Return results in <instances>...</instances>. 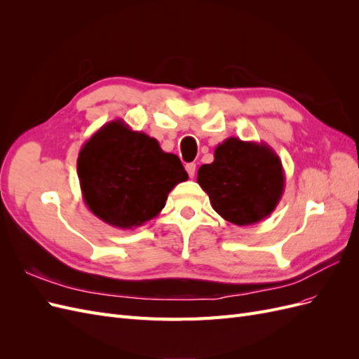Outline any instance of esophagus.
<instances>
[{"label": "esophagus", "mask_w": 359, "mask_h": 359, "mask_svg": "<svg viewBox=\"0 0 359 359\" xmlns=\"http://www.w3.org/2000/svg\"><path fill=\"white\" fill-rule=\"evenodd\" d=\"M186 170L189 173V177L193 178L194 177V172H196V163H187L186 165Z\"/></svg>", "instance_id": "1"}]
</instances>
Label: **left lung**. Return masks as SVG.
<instances>
[{"label":"left lung","instance_id":"left-lung-1","mask_svg":"<svg viewBox=\"0 0 359 359\" xmlns=\"http://www.w3.org/2000/svg\"><path fill=\"white\" fill-rule=\"evenodd\" d=\"M198 184L224 220L248 226L276 210L285 191V170L265 142L227 137L217 145L214 161L199 168Z\"/></svg>","mask_w":359,"mask_h":359}]
</instances>
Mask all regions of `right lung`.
Instances as JSON below:
<instances>
[{
  "mask_svg": "<svg viewBox=\"0 0 359 359\" xmlns=\"http://www.w3.org/2000/svg\"><path fill=\"white\" fill-rule=\"evenodd\" d=\"M82 198L104 223L133 229L165 208L168 194L189 175L157 139L135 132L123 119L104 124L79 151Z\"/></svg>",
  "mask_w": 359,
  "mask_h": 359,
  "instance_id": "obj_1",
  "label": "right lung"
}]
</instances>
